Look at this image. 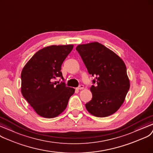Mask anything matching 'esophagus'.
<instances>
[{
	"mask_svg": "<svg viewBox=\"0 0 153 153\" xmlns=\"http://www.w3.org/2000/svg\"><path fill=\"white\" fill-rule=\"evenodd\" d=\"M83 88H84V86H83V85H79V86L77 88L78 90H82V89H83Z\"/></svg>",
	"mask_w": 153,
	"mask_h": 153,
	"instance_id": "esophagus-1",
	"label": "esophagus"
}]
</instances>
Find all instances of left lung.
<instances>
[{"mask_svg":"<svg viewBox=\"0 0 153 153\" xmlns=\"http://www.w3.org/2000/svg\"><path fill=\"white\" fill-rule=\"evenodd\" d=\"M76 50L92 76V98L85 104L97 117L113 114L122 105L129 89L126 65L113 51L98 42L79 45Z\"/></svg>","mask_w":153,"mask_h":153,"instance_id":"obj_1","label":"left lung"}]
</instances>
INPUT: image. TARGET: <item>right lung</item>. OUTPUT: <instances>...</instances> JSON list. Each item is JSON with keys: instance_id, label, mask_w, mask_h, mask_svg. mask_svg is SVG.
<instances>
[{"instance_id": "add662e5", "label": "right lung", "mask_w": 153, "mask_h": 153, "mask_svg": "<svg viewBox=\"0 0 153 153\" xmlns=\"http://www.w3.org/2000/svg\"><path fill=\"white\" fill-rule=\"evenodd\" d=\"M73 48V45L43 48L33 55L22 71V94L42 117L52 118L61 114L75 92L64 82H53L56 78L64 80L61 67Z\"/></svg>"}]
</instances>
